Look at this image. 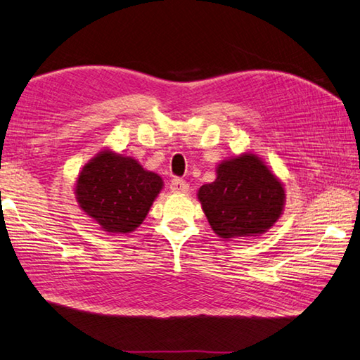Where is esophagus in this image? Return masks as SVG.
Masks as SVG:
<instances>
[{
  "label": "esophagus",
  "mask_w": 360,
  "mask_h": 360,
  "mask_svg": "<svg viewBox=\"0 0 360 360\" xmlns=\"http://www.w3.org/2000/svg\"><path fill=\"white\" fill-rule=\"evenodd\" d=\"M169 191H172L173 193H187L188 184L184 179L174 178L172 182H169Z\"/></svg>",
  "instance_id": "1"
}]
</instances>
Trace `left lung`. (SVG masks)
Segmentation results:
<instances>
[{"label": "left lung", "mask_w": 360, "mask_h": 360, "mask_svg": "<svg viewBox=\"0 0 360 360\" xmlns=\"http://www.w3.org/2000/svg\"><path fill=\"white\" fill-rule=\"evenodd\" d=\"M198 201L212 231L225 240L267 233L282 217L285 186L253 153L221 160L215 181L198 188Z\"/></svg>", "instance_id": "8db88e82"}]
</instances>
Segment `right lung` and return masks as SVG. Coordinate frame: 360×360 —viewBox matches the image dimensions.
I'll return each mask as SVG.
<instances>
[{"label": "right lung", "instance_id": "right-lung-1", "mask_svg": "<svg viewBox=\"0 0 360 360\" xmlns=\"http://www.w3.org/2000/svg\"><path fill=\"white\" fill-rule=\"evenodd\" d=\"M163 188L158 173L139 160L103 149L82 168L75 181L78 207L108 234L135 231Z\"/></svg>", "mask_w": 360, "mask_h": 360}]
</instances>
